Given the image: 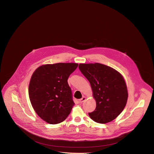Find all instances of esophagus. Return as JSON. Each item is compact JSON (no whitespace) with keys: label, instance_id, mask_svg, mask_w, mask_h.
I'll return each mask as SVG.
<instances>
[{"label":"esophagus","instance_id":"34e87169","mask_svg":"<svg viewBox=\"0 0 154 154\" xmlns=\"http://www.w3.org/2000/svg\"><path fill=\"white\" fill-rule=\"evenodd\" d=\"M86 100V97H82L81 99H80L79 100V103H82L83 101H85Z\"/></svg>","mask_w":154,"mask_h":154}]
</instances>
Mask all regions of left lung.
I'll return each mask as SVG.
<instances>
[{"label": "left lung", "mask_w": 154, "mask_h": 154, "mask_svg": "<svg viewBox=\"0 0 154 154\" xmlns=\"http://www.w3.org/2000/svg\"><path fill=\"white\" fill-rule=\"evenodd\" d=\"M79 69L89 82L96 101L90 118L100 124L116 118L124 109L128 99L125 81L121 73L110 66L99 63H80Z\"/></svg>", "instance_id": "obj_1"}]
</instances>
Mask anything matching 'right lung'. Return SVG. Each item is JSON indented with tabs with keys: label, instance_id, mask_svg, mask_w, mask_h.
<instances>
[{
	"label": "right lung",
	"instance_id": "add662e5",
	"mask_svg": "<svg viewBox=\"0 0 154 154\" xmlns=\"http://www.w3.org/2000/svg\"><path fill=\"white\" fill-rule=\"evenodd\" d=\"M77 66L76 63L46 64L33 73L29 99L36 114L45 122L59 124L71 113L74 103L67 80Z\"/></svg>",
	"mask_w": 154,
	"mask_h": 154
}]
</instances>
